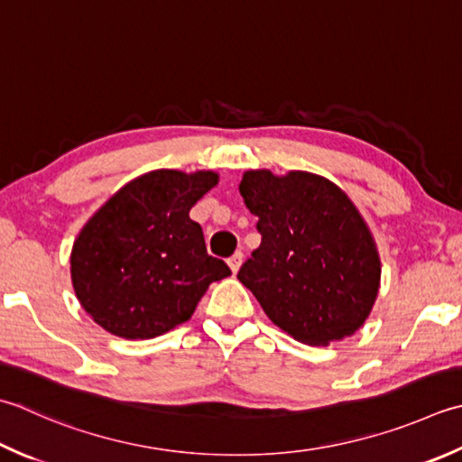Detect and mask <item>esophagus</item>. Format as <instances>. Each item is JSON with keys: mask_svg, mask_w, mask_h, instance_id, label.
<instances>
[{"mask_svg": "<svg viewBox=\"0 0 462 462\" xmlns=\"http://www.w3.org/2000/svg\"><path fill=\"white\" fill-rule=\"evenodd\" d=\"M242 258H244V254H242L240 250H238V252H234V254L228 258V266H230V270H232L234 274H236L238 270H240V266H242Z\"/></svg>", "mask_w": 462, "mask_h": 462, "instance_id": "obj_1", "label": "esophagus"}]
</instances>
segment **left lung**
<instances>
[{
	"instance_id": "1",
	"label": "left lung",
	"mask_w": 462,
	"mask_h": 462,
	"mask_svg": "<svg viewBox=\"0 0 462 462\" xmlns=\"http://www.w3.org/2000/svg\"><path fill=\"white\" fill-rule=\"evenodd\" d=\"M240 194L262 236L238 280L278 328L327 346L352 337L381 284L373 234L350 198L310 171H244Z\"/></svg>"
}]
</instances>
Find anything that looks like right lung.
<instances>
[{
  "label": "right lung",
  "mask_w": 462,
  "mask_h": 462,
  "mask_svg": "<svg viewBox=\"0 0 462 462\" xmlns=\"http://www.w3.org/2000/svg\"><path fill=\"white\" fill-rule=\"evenodd\" d=\"M218 184L212 170H153L132 180L81 228L71 248L79 304L120 338H156L189 320L216 280L230 276L206 252L192 206Z\"/></svg>",
  "instance_id": "obj_1"
}]
</instances>
